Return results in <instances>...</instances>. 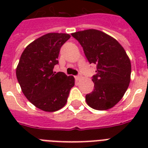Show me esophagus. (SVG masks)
<instances>
[{
	"label": "esophagus",
	"instance_id": "obj_1",
	"mask_svg": "<svg viewBox=\"0 0 148 148\" xmlns=\"http://www.w3.org/2000/svg\"><path fill=\"white\" fill-rule=\"evenodd\" d=\"M74 78H75V80H77V81H78V80H80V78H81V76H80V75H77V76L74 77Z\"/></svg>",
	"mask_w": 148,
	"mask_h": 148
}]
</instances>
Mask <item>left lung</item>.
<instances>
[{
  "instance_id": "obj_1",
  "label": "left lung",
  "mask_w": 148,
  "mask_h": 148,
  "mask_svg": "<svg viewBox=\"0 0 148 148\" xmlns=\"http://www.w3.org/2000/svg\"><path fill=\"white\" fill-rule=\"evenodd\" d=\"M82 46L90 64L97 66L92 77L95 89L86 95V102L98 110H108L117 104L131 81V64L124 47L117 40L95 29L71 34Z\"/></svg>"
}]
</instances>
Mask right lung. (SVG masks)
<instances>
[{
    "instance_id": "right-lung-1",
    "label": "right lung",
    "mask_w": 148,
    "mask_h": 148,
    "mask_svg": "<svg viewBox=\"0 0 148 148\" xmlns=\"http://www.w3.org/2000/svg\"><path fill=\"white\" fill-rule=\"evenodd\" d=\"M71 36L49 33L36 39L23 51L16 69L22 92L40 110L53 112L66 104L74 77L53 71L60 47Z\"/></svg>"
}]
</instances>
